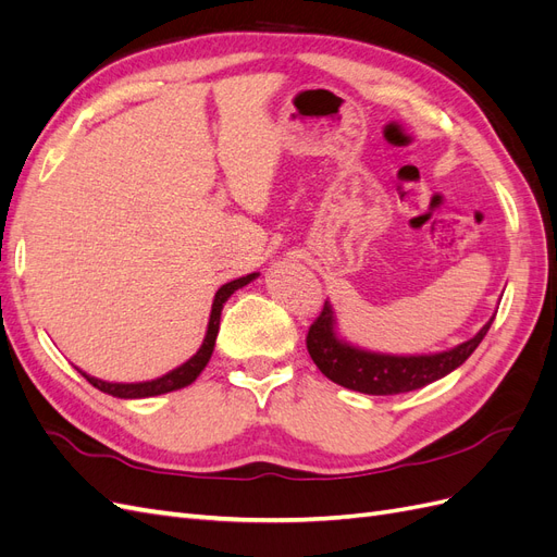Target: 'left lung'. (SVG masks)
<instances>
[{
    "instance_id": "8db88e82",
    "label": "left lung",
    "mask_w": 557,
    "mask_h": 557,
    "mask_svg": "<svg viewBox=\"0 0 557 557\" xmlns=\"http://www.w3.org/2000/svg\"><path fill=\"white\" fill-rule=\"evenodd\" d=\"M493 320L495 315L476 332V336L450 350L432 352V356H385V352L362 350L339 339L334 332V311L330 301H325L323 311L309 327L307 348L320 372L348 391L364 395H399L418 391V387L444 379L453 369H458L483 342Z\"/></svg>"
}]
</instances>
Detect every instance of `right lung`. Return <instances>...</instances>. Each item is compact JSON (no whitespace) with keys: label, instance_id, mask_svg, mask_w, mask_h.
<instances>
[{"label":"right lung","instance_id":"right-lung-1","mask_svg":"<svg viewBox=\"0 0 557 557\" xmlns=\"http://www.w3.org/2000/svg\"><path fill=\"white\" fill-rule=\"evenodd\" d=\"M258 274H248V276H242L237 281H230L225 283L223 288H218L215 297H213V307H211V318H209V327H207V336L205 342H201L199 350L195 352V356L183 362L181 367L172 369L170 374H164L156 381H144V383H109V381H99L95 376H88L83 374L81 369L78 372L88 379V383H92L97 391H102L107 395H113V397H121V399H141V397H156V395H164V393H172V391H178V387H185L190 385L199 374L201 369H205L211 360V352H213V346H215V336H218V327H221V311H223V305L230 299V295L234 290L244 288V285H248L252 278H256Z\"/></svg>","mask_w":557,"mask_h":557}]
</instances>
